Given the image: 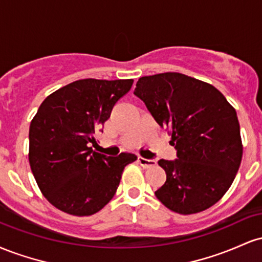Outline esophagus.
I'll return each mask as SVG.
<instances>
[{
  "instance_id": "34e87169",
  "label": "esophagus",
  "mask_w": 262,
  "mask_h": 262,
  "mask_svg": "<svg viewBox=\"0 0 262 262\" xmlns=\"http://www.w3.org/2000/svg\"><path fill=\"white\" fill-rule=\"evenodd\" d=\"M138 162H139L141 166L145 167V169H148V167H152L156 165V161L154 159H145V158H141V156L138 158Z\"/></svg>"
}]
</instances>
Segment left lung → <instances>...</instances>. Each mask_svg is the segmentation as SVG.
<instances>
[{"instance_id": "1", "label": "left lung", "mask_w": 262, "mask_h": 262, "mask_svg": "<svg viewBox=\"0 0 262 262\" xmlns=\"http://www.w3.org/2000/svg\"><path fill=\"white\" fill-rule=\"evenodd\" d=\"M134 95L170 132L176 149L175 160H159L166 181L155 196L180 214L202 212L217 203L242 162L235 110L214 86L179 73L140 77Z\"/></svg>"}]
</instances>
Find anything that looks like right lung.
Wrapping results in <instances>:
<instances>
[{
	"label": "right lung",
	"mask_w": 262,
	"mask_h": 262,
	"mask_svg": "<svg viewBox=\"0 0 262 262\" xmlns=\"http://www.w3.org/2000/svg\"><path fill=\"white\" fill-rule=\"evenodd\" d=\"M133 80L83 79L48 96L29 127V164L41 193L73 215H91L112 200L133 152L92 150L96 133Z\"/></svg>",
	"instance_id": "1"
}]
</instances>
